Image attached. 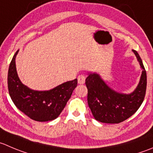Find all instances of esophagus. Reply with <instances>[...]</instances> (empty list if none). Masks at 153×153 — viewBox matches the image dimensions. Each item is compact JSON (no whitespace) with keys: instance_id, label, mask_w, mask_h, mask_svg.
<instances>
[{"instance_id":"1","label":"esophagus","mask_w":153,"mask_h":153,"mask_svg":"<svg viewBox=\"0 0 153 153\" xmlns=\"http://www.w3.org/2000/svg\"><path fill=\"white\" fill-rule=\"evenodd\" d=\"M85 79H86V76L84 75H78V84H84V82H85Z\"/></svg>"}]
</instances>
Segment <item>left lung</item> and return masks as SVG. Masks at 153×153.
I'll list each match as a JSON object with an SVG mask.
<instances>
[{
    "mask_svg": "<svg viewBox=\"0 0 153 153\" xmlns=\"http://www.w3.org/2000/svg\"><path fill=\"white\" fill-rule=\"evenodd\" d=\"M142 74L137 88L130 94H123L110 88L96 73L86 78L87 102L93 117L105 123H120L132 116L143 102L146 90V72L138 53L133 50Z\"/></svg>",
    "mask_w": 153,
    "mask_h": 153,
    "instance_id": "obj_1",
    "label": "left lung"
}]
</instances>
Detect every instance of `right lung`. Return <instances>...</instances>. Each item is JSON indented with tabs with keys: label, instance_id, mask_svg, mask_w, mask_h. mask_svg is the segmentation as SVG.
I'll return each mask as SVG.
<instances>
[{
	"label": "right lung",
	"instance_id": "1",
	"mask_svg": "<svg viewBox=\"0 0 153 153\" xmlns=\"http://www.w3.org/2000/svg\"><path fill=\"white\" fill-rule=\"evenodd\" d=\"M13 56L10 64L7 77L9 94L18 109L30 119L46 122L56 119L70 99L78 80L67 81L47 91L31 90L21 82L16 67V57Z\"/></svg>",
	"mask_w": 153,
	"mask_h": 153
}]
</instances>
